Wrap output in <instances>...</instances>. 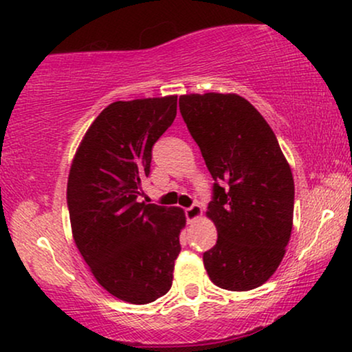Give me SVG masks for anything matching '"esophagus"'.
Listing matches in <instances>:
<instances>
[{"label":"esophagus","instance_id":"esophagus-1","mask_svg":"<svg viewBox=\"0 0 352 352\" xmlns=\"http://www.w3.org/2000/svg\"><path fill=\"white\" fill-rule=\"evenodd\" d=\"M184 213H186L187 223H194L195 220H199L200 215H202V207H200L199 204H194L190 205L189 208H186Z\"/></svg>","mask_w":352,"mask_h":352}]
</instances>
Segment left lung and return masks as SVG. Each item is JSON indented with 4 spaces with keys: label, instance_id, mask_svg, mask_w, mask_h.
I'll list each match as a JSON object with an SVG mask.
<instances>
[{
    "label": "left lung",
    "instance_id": "obj_1",
    "mask_svg": "<svg viewBox=\"0 0 352 352\" xmlns=\"http://www.w3.org/2000/svg\"><path fill=\"white\" fill-rule=\"evenodd\" d=\"M179 111L215 181L207 217L218 239L204 252L205 270L223 289L258 287L293 230L294 179L275 132L234 94L182 95Z\"/></svg>",
    "mask_w": 352,
    "mask_h": 352
}]
</instances>
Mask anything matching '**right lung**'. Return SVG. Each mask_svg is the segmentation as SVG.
Segmentation results:
<instances>
[{
	"label": "right lung",
	"instance_id": "right-lung-1",
	"mask_svg": "<svg viewBox=\"0 0 352 352\" xmlns=\"http://www.w3.org/2000/svg\"><path fill=\"white\" fill-rule=\"evenodd\" d=\"M177 97L108 104L77 148L67 179L72 236L94 276L131 304L165 296L186 225L179 207L137 202L152 148L176 118Z\"/></svg>",
	"mask_w": 352,
	"mask_h": 352
}]
</instances>
